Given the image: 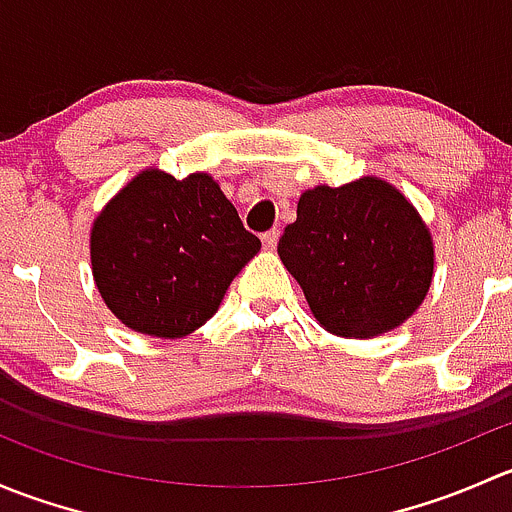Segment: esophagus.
<instances>
[{
	"instance_id": "esophagus-1",
	"label": "esophagus",
	"mask_w": 512,
	"mask_h": 512,
	"mask_svg": "<svg viewBox=\"0 0 512 512\" xmlns=\"http://www.w3.org/2000/svg\"><path fill=\"white\" fill-rule=\"evenodd\" d=\"M277 242H280V230L262 232V245H265V250H275Z\"/></svg>"
}]
</instances>
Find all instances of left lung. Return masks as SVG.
<instances>
[{
  "label": "left lung",
  "instance_id": "8db88e82",
  "mask_svg": "<svg viewBox=\"0 0 512 512\" xmlns=\"http://www.w3.org/2000/svg\"><path fill=\"white\" fill-rule=\"evenodd\" d=\"M282 265L327 332L371 339L416 312L433 277L431 232L386 180L304 190L280 237Z\"/></svg>",
  "mask_w": 512,
  "mask_h": 512
}]
</instances>
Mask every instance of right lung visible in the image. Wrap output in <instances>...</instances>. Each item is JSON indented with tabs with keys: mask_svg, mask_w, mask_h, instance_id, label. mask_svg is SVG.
Instances as JSON below:
<instances>
[{
	"mask_svg": "<svg viewBox=\"0 0 512 512\" xmlns=\"http://www.w3.org/2000/svg\"><path fill=\"white\" fill-rule=\"evenodd\" d=\"M260 252L208 173H138L91 227V270L106 307L133 332L178 339L203 327Z\"/></svg>",
	"mask_w": 512,
	"mask_h": 512,
	"instance_id": "add662e5",
	"label": "right lung"
}]
</instances>
